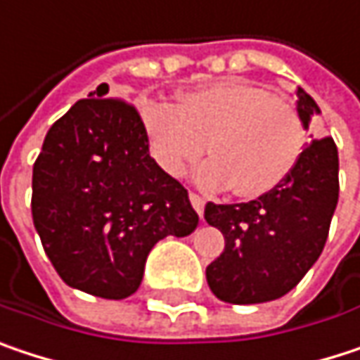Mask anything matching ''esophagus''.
I'll use <instances>...</instances> for the list:
<instances>
[{"mask_svg": "<svg viewBox=\"0 0 360 360\" xmlns=\"http://www.w3.org/2000/svg\"><path fill=\"white\" fill-rule=\"evenodd\" d=\"M191 202H193L195 211H197V213L201 215L202 207H205V199H202L201 195H197V193H191Z\"/></svg>", "mask_w": 360, "mask_h": 360, "instance_id": "34e87169", "label": "esophagus"}]
</instances>
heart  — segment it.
Wrapping results in <instances>:
<instances>
[{"label":"heart","mask_w":360,"mask_h":360,"mask_svg":"<svg viewBox=\"0 0 360 360\" xmlns=\"http://www.w3.org/2000/svg\"><path fill=\"white\" fill-rule=\"evenodd\" d=\"M143 122L153 158L180 176L207 149L215 155L199 169L205 186H224L255 199L282 186L298 165L307 128L298 110L267 89L224 78L178 97L147 101Z\"/></svg>","instance_id":"1"}]
</instances>
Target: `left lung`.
Wrapping results in <instances>:
<instances>
[{"label": "left lung", "mask_w": 360, "mask_h": 360, "mask_svg": "<svg viewBox=\"0 0 360 360\" xmlns=\"http://www.w3.org/2000/svg\"><path fill=\"white\" fill-rule=\"evenodd\" d=\"M296 110L304 128L319 113L298 89ZM338 149L332 136L311 141L288 180L259 199L205 205V219L224 234V252L207 265V284L224 302L276 300L304 278L326 247L336 211Z\"/></svg>", "instance_id": "1"}]
</instances>
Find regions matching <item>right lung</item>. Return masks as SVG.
<instances>
[{
    "label": "right lung",
    "mask_w": 360,
    "mask_h": 360,
    "mask_svg": "<svg viewBox=\"0 0 360 360\" xmlns=\"http://www.w3.org/2000/svg\"><path fill=\"white\" fill-rule=\"evenodd\" d=\"M108 91L99 84L49 128L32 165L30 209L68 286L120 300L139 290L151 248L195 232L199 215L151 158L139 110Z\"/></svg>",
    "instance_id": "right-lung-1"
}]
</instances>
